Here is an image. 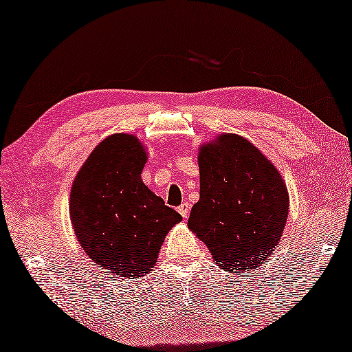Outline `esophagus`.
I'll return each mask as SVG.
<instances>
[{
  "label": "esophagus",
  "instance_id": "obj_1",
  "mask_svg": "<svg viewBox=\"0 0 352 352\" xmlns=\"http://www.w3.org/2000/svg\"><path fill=\"white\" fill-rule=\"evenodd\" d=\"M178 212H180L183 219H188L189 212H190V204L189 203H182L180 206H178Z\"/></svg>",
  "mask_w": 352,
  "mask_h": 352
}]
</instances>
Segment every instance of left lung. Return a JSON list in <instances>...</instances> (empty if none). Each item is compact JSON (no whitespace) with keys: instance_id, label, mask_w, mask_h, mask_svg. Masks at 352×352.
Segmentation results:
<instances>
[{"instance_id":"1","label":"left lung","mask_w":352,"mask_h":352,"mask_svg":"<svg viewBox=\"0 0 352 352\" xmlns=\"http://www.w3.org/2000/svg\"><path fill=\"white\" fill-rule=\"evenodd\" d=\"M200 200L189 229L209 248L214 263L240 274L261 266L277 248L289 195L270 160L235 133H221L198 152Z\"/></svg>"}]
</instances>
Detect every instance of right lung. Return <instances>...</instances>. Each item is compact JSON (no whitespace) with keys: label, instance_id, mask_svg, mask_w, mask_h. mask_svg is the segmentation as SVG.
Returning <instances> with one entry per match:
<instances>
[{"label":"right lung","instance_id":"add662e5","mask_svg":"<svg viewBox=\"0 0 352 352\" xmlns=\"http://www.w3.org/2000/svg\"><path fill=\"white\" fill-rule=\"evenodd\" d=\"M146 151L129 133L104 138L76 174L70 220L81 248L117 277H143L182 215L142 180Z\"/></svg>","mask_w":352,"mask_h":352}]
</instances>
